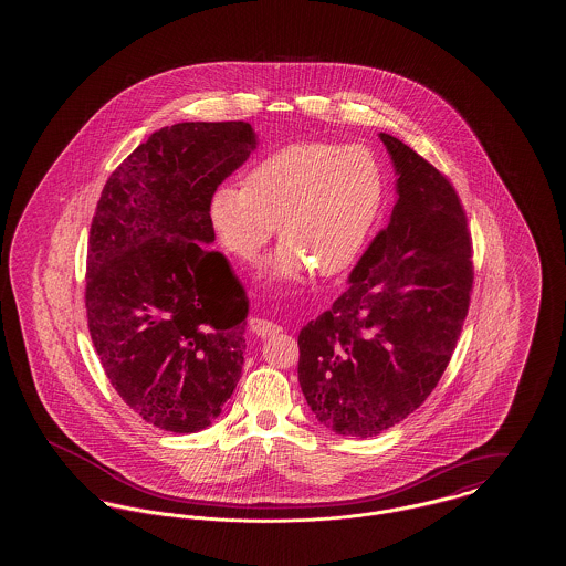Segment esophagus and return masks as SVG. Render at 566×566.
I'll return each instance as SVG.
<instances>
[{
	"instance_id": "esophagus-1",
	"label": "esophagus",
	"mask_w": 566,
	"mask_h": 566,
	"mask_svg": "<svg viewBox=\"0 0 566 566\" xmlns=\"http://www.w3.org/2000/svg\"><path fill=\"white\" fill-rule=\"evenodd\" d=\"M248 331H250L252 335L265 339V337L277 335V333L282 331V326H280V324L270 323V321H265V318H250V321H248Z\"/></svg>"
}]
</instances>
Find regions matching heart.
<instances>
[{"label": "heart", "instance_id": "1", "mask_svg": "<svg viewBox=\"0 0 566 566\" xmlns=\"http://www.w3.org/2000/svg\"><path fill=\"white\" fill-rule=\"evenodd\" d=\"M386 180L365 146L291 144L256 163L243 185H222L208 201L218 243L250 263L270 242L280 248L261 268L270 284H291L307 270L333 277L350 270L384 206Z\"/></svg>", "mask_w": 566, "mask_h": 566}]
</instances>
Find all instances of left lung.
<instances>
[{"instance_id":"1","label":"left lung","mask_w":566,"mask_h":566,"mask_svg":"<svg viewBox=\"0 0 566 566\" xmlns=\"http://www.w3.org/2000/svg\"><path fill=\"white\" fill-rule=\"evenodd\" d=\"M397 201L348 289L298 333V384L316 420L376 437L427 401L443 376L473 284L467 216L452 185L395 135L379 134Z\"/></svg>"}]
</instances>
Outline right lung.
<instances>
[{
	"label": "right lung",
	"mask_w": 566,
	"mask_h": 566,
	"mask_svg": "<svg viewBox=\"0 0 566 566\" xmlns=\"http://www.w3.org/2000/svg\"><path fill=\"white\" fill-rule=\"evenodd\" d=\"M259 146L242 123H178L109 176L93 216L86 316L114 390L148 424L208 429L242 377L248 301L208 201Z\"/></svg>",
	"instance_id": "obj_1"
}]
</instances>
